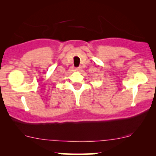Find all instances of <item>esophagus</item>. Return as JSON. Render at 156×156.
I'll list each match as a JSON object with an SVG mask.
<instances>
[{"instance_id": "obj_1", "label": "esophagus", "mask_w": 156, "mask_h": 156, "mask_svg": "<svg viewBox=\"0 0 156 156\" xmlns=\"http://www.w3.org/2000/svg\"><path fill=\"white\" fill-rule=\"evenodd\" d=\"M81 69H82V67H78L76 68V69H75V70L78 71V72H79V71L81 70Z\"/></svg>"}]
</instances>
